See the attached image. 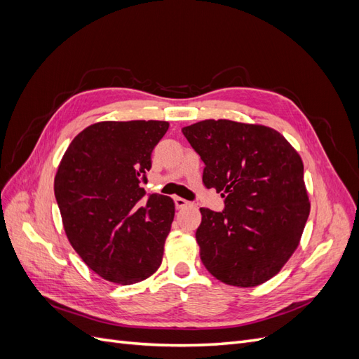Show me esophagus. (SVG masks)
<instances>
[{
    "mask_svg": "<svg viewBox=\"0 0 359 359\" xmlns=\"http://www.w3.org/2000/svg\"><path fill=\"white\" fill-rule=\"evenodd\" d=\"M173 201H175V206L178 210H182V208H187V206H191L193 205V202H190V201H186V199H182V198H173Z\"/></svg>",
    "mask_w": 359,
    "mask_h": 359,
    "instance_id": "1",
    "label": "esophagus"
}]
</instances>
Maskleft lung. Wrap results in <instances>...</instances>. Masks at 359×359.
I'll use <instances>...</instances> for the list:
<instances>
[{
	"label": "left lung",
	"mask_w": 359,
	"mask_h": 359,
	"mask_svg": "<svg viewBox=\"0 0 359 359\" xmlns=\"http://www.w3.org/2000/svg\"><path fill=\"white\" fill-rule=\"evenodd\" d=\"M205 163L203 184L223 211L201 208L205 268L226 285L253 287L283 268L310 214L299 154L274 128L205 119L182 128Z\"/></svg>",
	"instance_id": "1"
}]
</instances>
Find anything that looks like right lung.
Masks as SVG:
<instances>
[{"mask_svg": "<svg viewBox=\"0 0 359 359\" xmlns=\"http://www.w3.org/2000/svg\"><path fill=\"white\" fill-rule=\"evenodd\" d=\"M168 128L166 121L97 123L60 163L53 191L64 231L83 262L112 283H137L161 264L175 203L139 184Z\"/></svg>", "mask_w": 359, "mask_h": 359, "instance_id": "right-lung-1", "label": "right lung"}]
</instances>
